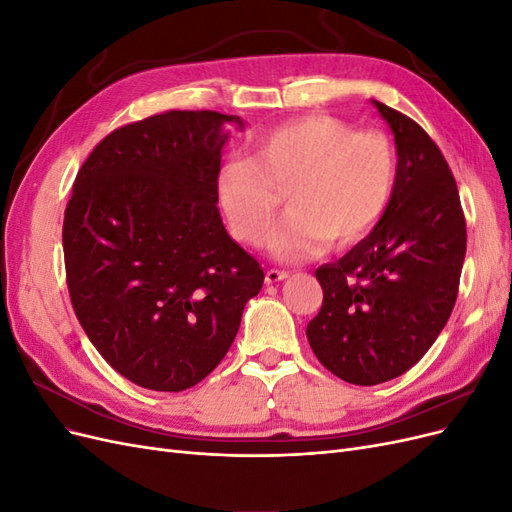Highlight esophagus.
<instances>
[{"label":"esophagus","instance_id":"obj_1","mask_svg":"<svg viewBox=\"0 0 512 512\" xmlns=\"http://www.w3.org/2000/svg\"><path fill=\"white\" fill-rule=\"evenodd\" d=\"M286 277H288V273H286V271H280V269H269V271H267V275H265V282H267V284H277V282L286 280Z\"/></svg>","mask_w":512,"mask_h":512}]
</instances>
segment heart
<instances>
[{
	"label": "heart",
	"mask_w": 512,
	"mask_h": 512,
	"mask_svg": "<svg viewBox=\"0 0 512 512\" xmlns=\"http://www.w3.org/2000/svg\"><path fill=\"white\" fill-rule=\"evenodd\" d=\"M395 175V151L382 132H354L335 117L305 115L260 134L250 158L224 162L218 200L232 235L260 247L279 192L288 189L293 211L269 250L282 262H301L327 252L333 239L339 247L365 239L391 205Z\"/></svg>",
	"instance_id": "obj_1"
}]
</instances>
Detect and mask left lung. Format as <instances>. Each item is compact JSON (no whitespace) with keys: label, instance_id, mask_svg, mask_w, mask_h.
Segmentation results:
<instances>
[{"label":"left lung","instance_id":"8db88e82","mask_svg":"<svg viewBox=\"0 0 512 512\" xmlns=\"http://www.w3.org/2000/svg\"><path fill=\"white\" fill-rule=\"evenodd\" d=\"M371 104L395 136L391 205L346 256L316 269L324 299L305 331L318 361L359 386L421 361L453 312L466 258L457 183L438 145L410 117Z\"/></svg>","mask_w":512,"mask_h":512}]
</instances>
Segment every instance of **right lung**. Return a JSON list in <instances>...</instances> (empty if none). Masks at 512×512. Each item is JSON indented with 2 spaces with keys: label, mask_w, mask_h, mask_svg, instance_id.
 <instances>
[{
  "label": "right lung",
  "mask_w": 512,
  "mask_h": 512,
  "mask_svg": "<svg viewBox=\"0 0 512 512\" xmlns=\"http://www.w3.org/2000/svg\"><path fill=\"white\" fill-rule=\"evenodd\" d=\"M226 126L237 115L168 111L108 134L76 175L64 218L74 314L123 378L179 393L235 342L265 273L218 209Z\"/></svg>",
  "instance_id": "add662e5"
}]
</instances>
